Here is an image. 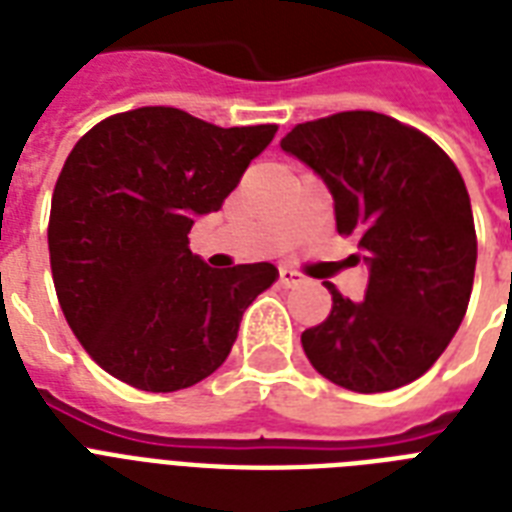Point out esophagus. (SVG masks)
Segmentation results:
<instances>
[{
  "mask_svg": "<svg viewBox=\"0 0 512 512\" xmlns=\"http://www.w3.org/2000/svg\"><path fill=\"white\" fill-rule=\"evenodd\" d=\"M279 281H281V287H297V284H303V276H300L297 271H292V268H281Z\"/></svg>",
  "mask_w": 512,
  "mask_h": 512,
  "instance_id": "obj_1",
  "label": "esophagus"
}]
</instances>
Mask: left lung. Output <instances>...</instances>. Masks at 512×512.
<instances>
[{"instance_id":"left-lung-1","label":"left lung","mask_w":512,"mask_h":512,"mask_svg":"<svg viewBox=\"0 0 512 512\" xmlns=\"http://www.w3.org/2000/svg\"><path fill=\"white\" fill-rule=\"evenodd\" d=\"M324 177L340 236L369 265L361 303L340 295L303 332L313 369L340 388L385 393L422 377L460 329L476 273V223L460 170L438 143L377 111H342L281 140Z\"/></svg>"}]
</instances>
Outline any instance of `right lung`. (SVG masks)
Masks as SVG:
<instances>
[{
	"mask_svg": "<svg viewBox=\"0 0 512 512\" xmlns=\"http://www.w3.org/2000/svg\"><path fill=\"white\" fill-rule=\"evenodd\" d=\"M276 130L143 106L98 122L68 154L47 225L52 281L71 332L111 377L172 393L228 358L241 316L279 271L209 268L188 233L193 217L223 207Z\"/></svg>",
	"mask_w": 512,
	"mask_h": 512,
	"instance_id": "obj_1",
	"label": "right lung"
}]
</instances>
